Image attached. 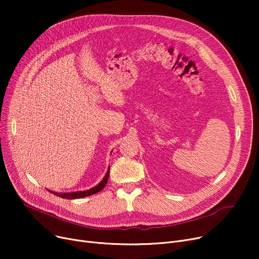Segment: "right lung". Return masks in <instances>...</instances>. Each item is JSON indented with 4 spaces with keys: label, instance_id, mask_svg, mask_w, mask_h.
<instances>
[{
    "label": "right lung",
    "instance_id": "obj_1",
    "mask_svg": "<svg viewBox=\"0 0 259 259\" xmlns=\"http://www.w3.org/2000/svg\"><path fill=\"white\" fill-rule=\"evenodd\" d=\"M109 172H110V168H108V171L107 173L105 174L104 179L102 180V182L98 185L95 186L89 190H85V191H76V192H67V193H58V192H54V191H51V190H48L49 192H51L52 194L57 195L59 197H62V198H66V199H75V198H81V197H86V196H90V195H93L95 193H98L100 191H102V190L104 189V187L106 186L107 182H108V179H109Z\"/></svg>",
    "mask_w": 259,
    "mask_h": 259
}]
</instances>
